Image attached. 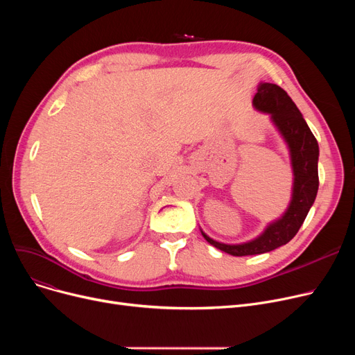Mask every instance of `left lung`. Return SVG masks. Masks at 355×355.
<instances>
[{
	"label": "left lung",
	"instance_id": "1",
	"mask_svg": "<svg viewBox=\"0 0 355 355\" xmlns=\"http://www.w3.org/2000/svg\"><path fill=\"white\" fill-rule=\"evenodd\" d=\"M253 105L257 110L270 114L273 123L288 142L295 177L293 193L286 213L269 225L257 239L248 243H218L201 232L211 246L233 256L262 254L286 245L301 229L320 187L318 142L288 93L277 85L260 83Z\"/></svg>",
	"mask_w": 355,
	"mask_h": 355
}]
</instances>
